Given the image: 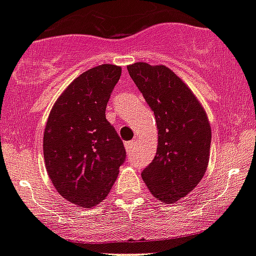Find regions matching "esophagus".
Here are the masks:
<instances>
[{"mask_svg":"<svg viewBox=\"0 0 256 256\" xmlns=\"http://www.w3.org/2000/svg\"><path fill=\"white\" fill-rule=\"evenodd\" d=\"M136 142L134 140V139H133V140L126 142V143H124V146H126V149H127V150H130V149L133 148V146H134V144H136Z\"/></svg>","mask_w":256,"mask_h":256,"instance_id":"esophagus-1","label":"esophagus"}]
</instances>
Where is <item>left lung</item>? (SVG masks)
<instances>
[{
	"instance_id": "1",
	"label": "left lung",
	"mask_w": 256,
	"mask_h": 256,
	"mask_svg": "<svg viewBox=\"0 0 256 256\" xmlns=\"http://www.w3.org/2000/svg\"><path fill=\"white\" fill-rule=\"evenodd\" d=\"M127 68L153 110L158 129L156 154L142 176L156 199L176 203L206 172L212 142L208 117L193 92L168 67L138 62Z\"/></svg>"
}]
</instances>
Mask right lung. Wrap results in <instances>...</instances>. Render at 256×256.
I'll list each match as a JSON object with an SVG mask.
<instances>
[{
	"label": "right lung",
	"mask_w": 256,
	"mask_h": 256,
	"mask_svg": "<svg viewBox=\"0 0 256 256\" xmlns=\"http://www.w3.org/2000/svg\"><path fill=\"white\" fill-rule=\"evenodd\" d=\"M122 68L102 64L76 78L53 106L43 134L47 173L58 193L93 208L106 199L126 160L123 142L106 120Z\"/></svg>",
	"instance_id": "1"
}]
</instances>
